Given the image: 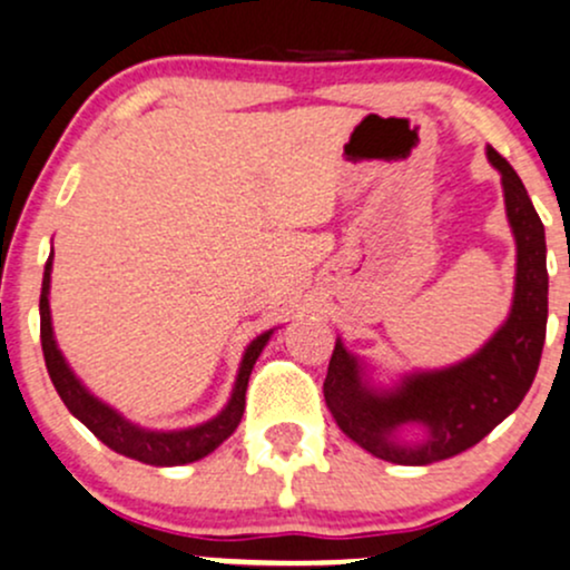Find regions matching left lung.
<instances>
[{"mask_svg": "<svg viewBox=\"0 0 570 570\" xmlns=\"http://www.w3.org/2000/svg\"><path fill=\"white\" fill-rule=\"evenodd\" d=\"M487 159L500 173L517 240L514 303L503 327L468 360L405 376L395 390L367 384L365 365L343 348L341 337L330 356L324 400L337 428L373 458L395 465H430L476 446L514 414L539 371L549 314L547 237L514 167L495 148H487ZM403 423H422L423 441L400 442Z\"/></svg>", "mask_w": 570, "mask_h": 570, "instance_id": "obj_1", "label": "left lung"}]
</instances>
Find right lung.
Wrapping results in <instances>:
<instances>
[{
	"mask_svg": "<svg viewBox=\"0 0 570 570\" xmlns=\"http://www.w3.org/2000/svg\"><path fill=\"white\" fill-rule=\"evenodd\" d=\"M51 265L53 254L46 262V275H42V295H40V341H42V354H46V367L48 376H51L56 392L65 400V405L70 409L75 419L86 424L105 446L112 452L124 454V458L146 462V465H186V462L203 460L205 454L214 452L216 446H222L229 435L235 433V428L240 424L243 411H246V390H248V376L254 371V362L259 360L262 348L271 341L273 330L256 335L248 343L246 354H243L240 371H237L235 390L229 403L224 405V411L210 422L197 424V428L186 430H170V433H161V430H142L140 424L124 419L118 411H112L108 403L97 400L80 384L78 376L70 371V365L61 356L59 346L53 341V327H51V305H48V292H51Z\"/></svg>",
	"mask_w": 570,
	"mask_h": 570,
	"instance_id": "1",
	"label": "right lung"
}]
</instances>
